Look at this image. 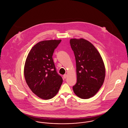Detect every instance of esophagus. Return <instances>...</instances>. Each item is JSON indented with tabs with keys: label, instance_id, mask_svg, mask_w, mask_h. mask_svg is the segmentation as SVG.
Wrapping results in <instances>:
<instances>
[{
	"label": "esophagus",
	"instance_id": "34e87169",
	"mask_svg": "<svg viewBox=\"0 0 128 128\" xmlns=\"http://www.w3.org/2000/svg\"><path fill=\"white\" fill-rule=\"evenodd\" d=\"M67 77V75L66 74H64V75H63V78H64V79H66Z\"/></svg>",
	"mask_w": 128,
	"mask_h": 128
}]
</instances>
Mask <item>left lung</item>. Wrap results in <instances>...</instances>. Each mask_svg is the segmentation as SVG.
<instances>
[{
  "instance_id": "8db88e82",
  "label": "left lung",
  "mask_w": 128,
  "mask_h": 128,
  "mask_svg": "<svg viewBox=\"0 0 128 128\" xmlns=\"http://www.w3.org/2000/svg\"><path fill=\"white\" fill-rule=\"evenodd\" d=\"M76 64L77 82L73 86L75 94L82 99L94 96L103 84L106 68L97 49L83 38L70 40Z\"/></svg>"
}]
</instances>
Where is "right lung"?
Returning <instances> with one entry per match:
<instances>
[{
  "mask_svg": "<svg viewBox=\"0 0 128 128\" xmlns=\"http://www.w3.org/2000/svg\"><path fill=\"white\" fill-rule=\"evenodd\" d=\"M61 40H44L30 49L25 63L24 75L31 91L40 98H54L63 82L56 72L52 56Z\"/></svg>",
  "mask_w": 128,
  "mask_h": 128,
  "instance_id": "1",
  "label": "right lung"
}]
</instances>
